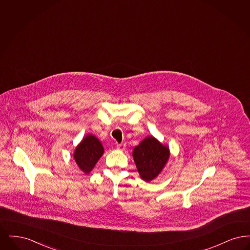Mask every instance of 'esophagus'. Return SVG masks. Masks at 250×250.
Here are the masks:
<instances>
[{"label":"esophagus","instance_id":"obj_1","mask_svg":"<svg viewBox=\"0 0 250 250\" xmlns=\"http://www.w3.org/2000/svg\"><path fill=\"white\" fill-rule=\"evenodd\" d=\"M125 144H124V143H121V144H117V149L118 150H125Z\"/></svg>","mask_w":250,"mask_h":250}]
</instances>
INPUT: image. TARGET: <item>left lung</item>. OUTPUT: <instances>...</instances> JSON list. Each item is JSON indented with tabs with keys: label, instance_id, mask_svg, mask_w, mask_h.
Returning a JSON list of instances; mask_svg holds the SVG:
<instances>
[{
	"label": "left lung",
	"instance_id": "1",
	"mask_svg": "<svg viewBox=\"0 0 250 250\" xmlns=\"http://www.w3.org/2000/svg\"><path fill=\"white\" fill-rule=\"evenodd\" d=\"M168 148L154 137H148L134 148L133 157L141 177L152 181L162 170L168 159Z\"/></svg>",
	"mask_w": 250,
	"mask_h": 250
}]
</instances>
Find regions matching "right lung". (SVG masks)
Instances as JSON below:
<instances>
[{
	"label": "right lung",
	"mask_w": 250,
	"mask_h": 250,
	"mask_svg": "<svg viewBox=\"0 0 250 250\" xmlns=\"http://www.w3.org/2000/svg\"><path fill=\"white\" fill-rule=\"evenodd\" d=\"M104 153L101 143L93 135H88L80 143L74 154L76 163L84 173H89Z\"/></svg>",
	"instance_id": "add662e5"
}]
</instances>
